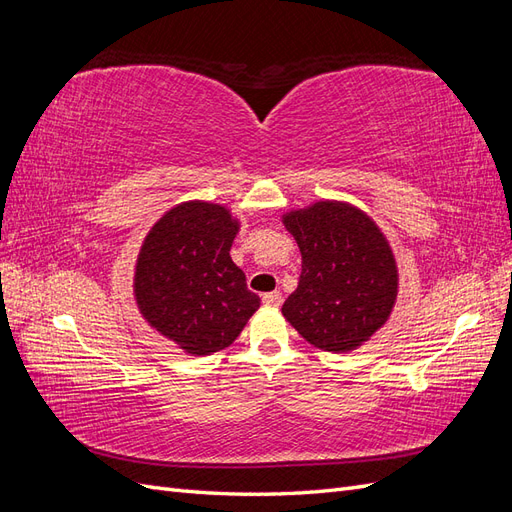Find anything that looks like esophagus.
<instances>
[{
    "label": "esophagus",
    "mask_w": 512,
    "mask_h": 512,
    "mask_svg": "<svg viewBox=\"0 0 512 512\" xmlns=\"http://www.w3.org/2000/svg\"><path fill=\"white\" fill-rule=\"evenodd\" d=\"M262 303L269 305V307H277V305L282 303V294L277 292V290H275V292H267L265 297H262Z\"/></svg>",
    "instance_id": "34e87169"
}]
</instances>
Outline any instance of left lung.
<instances>
[{"label":"left lung","mask_w":512,"mask_h":512,"mask_svg":"<svg viewBox=\"0 0 512 512\" xmlns=\"http://www.w3.org/2000/svg\"><path fill=\"white\" fill-rule=\"evenodd\" d=\"M301 250L299 286L284 318L312 346L352 352L382 329L397 301L399 273L389 239L344 200H318L282 215Z\"/></svg>","instance_id":"1"}]
</instances>
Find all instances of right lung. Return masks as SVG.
<instances>
[{
	"label": "right lung",
	"instance_id": "add662e5",
	"mask_svg": "<svg viewBox=\"0 0 512 512\" xmlns=\"http://www.w3.org/2000/svg\"><path fill=\"white\" fill-rule=\"evenodd\" d=\"M241 222L228 207L185 200L153 224L134 267V301L153 331L185 354L228 348L260 307L230 247Z\"/></svg>",
	"mask_w": 512,
	"mask_h": 512
}]
</instances>
